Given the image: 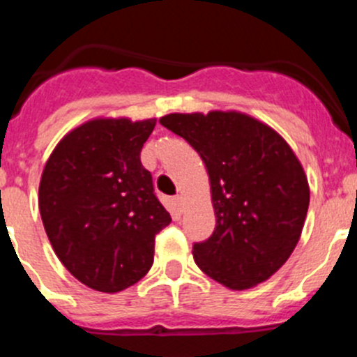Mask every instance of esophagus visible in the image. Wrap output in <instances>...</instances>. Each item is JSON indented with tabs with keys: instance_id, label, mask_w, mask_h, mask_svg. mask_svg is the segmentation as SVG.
<instances>
[{
	"instance_id": "1",
	"label": "esophagus",
	"mask_w": 357,
	"mask_h": 357,
	"mask_svg": "<svg viewBox=\"0 0 357 357\" xmlns=\"http://www.w3.org/2000/svg\"><path fill=\"white\" fill-rule=\"evenodd\" d=\"M174 204L179 211H183V206H185V201H183V195H176L174 197Z\"/></svg>"
}]
</instances>
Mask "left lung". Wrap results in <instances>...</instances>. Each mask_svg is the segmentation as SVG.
Listing matches in <instances>:
<instances>
[{
    "label": "left lung",
    "instance_id": "obj_1",
    "mask_svg": "<svg viewBox=\"0 0 357 357\" xmlns=\"http://www.w3.org/2000/svg\"><path fill=\"white\" fill-rule=\"evenodd\" d=\"M165 128L201 155L216 227L195 243V264L232 291L266 282L294 252L310 204L301 162L282 135L239 111L172 112Z\"/></svg>",
    "mask_w": 357,
    "mask_h": 357
}]
</instances>
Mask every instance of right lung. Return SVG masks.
I'll return each instance as SVG.
<instances>
[{
	"mask_svg": "<svg viewBox=\"0 0 357 357\" xmlns=\"http://www.w3.org/2000/svg\"><path fill=\"white\" fill-rule=\"evenodd\" d=\"M156 119L93 118L70 130L45 162L38 186L43 227L81 284L116 294L151 269L155 236L171 224L141 149Z\"/></svg>",
	"mask_w": 357,
	"mask_h": 357,
	"instance_id": "1",
	"label": "right lung"
}]
</instances>
